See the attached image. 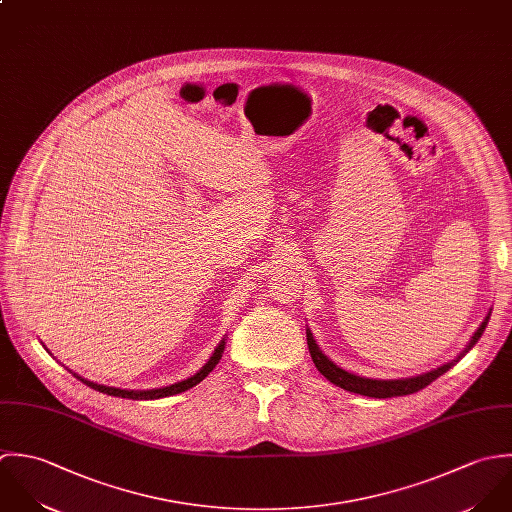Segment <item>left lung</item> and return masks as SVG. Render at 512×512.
Instances as JSON below:
<instances>
[{"label": "left lung", "instance_id": "8db88e82", "mask_svg": "<svg viewBox=\"0 0 512 512\" xmlns=\"http://www.w3.org/2000/svg\"><path fill=\"white\" fill-rule=\"evenodd\" d=\"M489 318H491V310L489 314L485 316V320L481 322V326L477 328V332L471 336L469 344L465 346V350L451 362L431 370V372H425V374H419V376H413V378H402V380H374V378H362V376H356V374H350L342 368H338L330 358H326L322 354V350L318 348L316 340L312 338V332L307 328V344L308 352L312 356V362L314 366L318 368V372L328 380L332 382L334 386L342 388V390H348V392H354V394H360V396H368V398H396V396H409V394H415L419 390H423L425 386H429L433 380H437L441 374H445L449 368H453L475 344L477 340L481 338V334L485 332L487 324H489Z\"/></svg>", "mask_w": 512, "mask_h": 512}]
</instances>
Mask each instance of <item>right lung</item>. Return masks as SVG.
<instances>
[{
  "label": "right lung",
  "mask_w": 512,
  "mask_h": 512,
  "mask_svg": "<svg viewBox=\"0 0 512 512\" xmlns=\"http://www.w3.org/2000/svg\"><path fill=\"white\" fill-rule=\"evenodd\" d=\"M223 350H225V338L217 344V348L213 350L211 358L205 362L204 368H202L198 374H194L192 378L182 380V382H178V384L166 386V388H154V390H120V388H108V386H103V384H95V382H91V380H85V378H83V376H79V374H73V376H75L77 380H81L83 384H87L89 388H93V390H97V392H103L106 396L126 398V400H158V398H168V396L182 394V392H186V390L194 388L196 384H200V382L204 380L205 376H207V374L217 366V362L221 360Z\"/></svg>",
  "instance_id": "right-lung-1"
}]
</instances>
